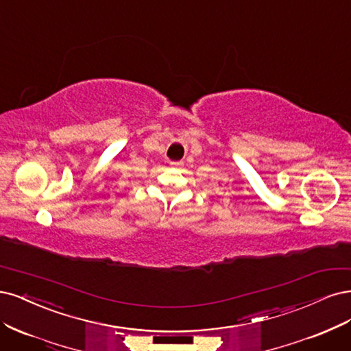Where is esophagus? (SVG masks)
Returning <instances> with one entry per match:
<instances>
[{
    "mask_svg": "<svg viewBox=\"0 0 351 351\" xmlns=\"http://www.w3.org/2000/svg\"><path fill=\"white\" fill-rule=\"evenodd\" d=\"M171 165H172V166H175V167H178V166L182 165V162H171Z\"/></svg>",
    "mask_w": 351,
    "mask_h": 351,
    "instance_id": "1",
    "label": "esophagus"
}]
</instances>
